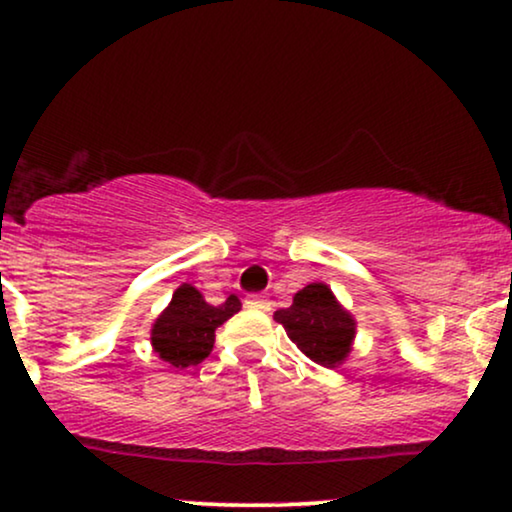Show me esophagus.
I'll return each instance as SVG.
<instances>
[{"label":"esophagus","mask_w":512,"mask_h":512,"mask_svg":"<svg viewBox=\"0 0 512 512\" xmlns=\"http://www.w3.org/2000/svg\"><path fill=\"white\" fill-rule=\"evenodd\" d=\"M245 305H248V308H257V310H269V298L262 296V293H252V296L245 298Z\"/></svg>","instance_id":"1"}]
</instances>
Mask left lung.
Instances as JSON below:
<instances>
[{"instance_id":"obj_1","label":"left lung","mask_w":512,"mask_h":512,"mask_svg":"<svg viewBox=\"0 0 512 512\" xmlns=\"http://www.w3.org/2000/svg\"><path fill=\"white\" fill-rule=\"evenodd\" d=\"M274 320L281 322L291 342L320 366L337 368L351 354L356 320L322 281L298 291L291 308L276 310Z\"/></svg>"}]
</instances>
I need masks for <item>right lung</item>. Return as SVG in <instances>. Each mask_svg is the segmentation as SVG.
<instances>
[{
    "mask_svg": "<svg viewBox=\"0 0 512 512\" xmlns=\"http://www.w3.org/2000/svg\"><path fill=\"white\" fill-rule=\"evenodd\" d=\"M238 310V296H228L221 305H209L195 286L182 284L175 289L168 308L156 317L151 327V346L170 366H197L214 349L216 327Z\"/></svg>",
    "mask_w": 512,
    "mask_h": 512,
    "instance_id": "obj_1",
    "label": "right lung"
}]
</instances>
